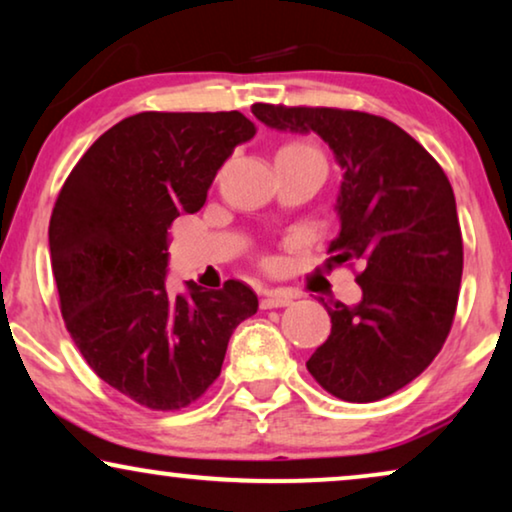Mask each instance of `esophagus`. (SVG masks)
<instances>
[{"label":"esophagus","mask_w":512,"mask_h":512,"mask_svg":"<svg viewBox=\"0 0 512 512\" xmlns=\"http://www.w3.org/2000/svg\"><path fill=\"white\" fill-rule=\"evenodd\" d=\"M291 296L284 291H277V289H270L263 293V300H261V310H272V307H286L291 305Z\"/></svg>","instance_id":"1"}]
</instances>
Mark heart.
I'll use <instances>...</instances> for the list:
<instances>
[{
    "label": "heart",
    "mask_w": 512,
    "mask_h": 512,
    "mask_svg": "<svg viewBox=\"0 0 512 512\" xmlns=\"http://www.w3.org/2000/svg\"><path fill=\"white\" fill-rule=\"evenodd\" d=\"M279 153H319L314 146L305 144V142H293V144H286L279 149Z\"/></svg>",
    "instance_id": "1"
}]
</instances>
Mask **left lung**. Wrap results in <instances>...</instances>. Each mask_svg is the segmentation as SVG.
I'll list each match as a JSON object with an SVG mask.
<instances>
[{
  "label": "left lung",
  "instance_id": "obj_1",
  "mask_svg": "<svg viewBox=\"0 0 512 512\" xmlns=\"http://www.w3.org/2000/svg\"><path fill=\"white\" fill-rule=\"evenodd\" d=\"M268 128L317 132L342 167L335 263L359 261V305H324L331 335L307 361L328 394L373 403L436 359L457 312L464 242L457 202L429 151L382 116L331 107H251Z\"/></svg>",
  "mask_w": 512,
  "mask_h": 512
}]
</instances>
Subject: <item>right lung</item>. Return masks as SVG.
Masks as SVG:
<instances>
[{
	"label": "right lung",
	"mask_w": 512,
	"mask_h": 512,
	"mask_svg": "<svg viewBox=\"0 0 512 512\" xmlns=\"http://www.w3.org/2000/svg\"><path fill=\"white\" fill-rule=\"evenodd\" d=\"M256 125L240 111H142L109 128L69 172L48 244L60 312L83 359L149 410H181L221 373L228 340L258 310L228 279L219 291L165 289L172 221L195 214Z\"/></svg>",
	"instance_id": "add662e5"
}]
</instances>
